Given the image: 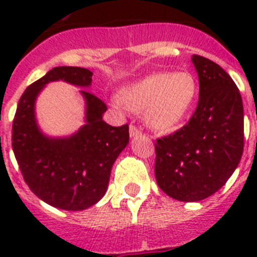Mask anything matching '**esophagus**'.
Returning a JSON list of instances; mask_svg holds the SVG:
<instances>
[{
	"mask_svg": "<svg viewBox=\"0 0 257 257\" xmlns=\"http://www.w3.org/2000/svg\"><path fill=\"white\" fill-rule=\"evenodd\" d=\"M129 135H131V137H132V139H137V137H140L141 135H143V132H141L140 129L137 128V126H133V125H131V128H129Z\"/></svg>",
	"mask_w": 257,
	"mask_h": 257,
	"instance_id": "obj_1",
	"label": "esophagus"
}]
</instances>
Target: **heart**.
Wrapping results in <instances>:
<instances>
[{"label": "heart", "instance_id": "b5f03b06", "mask_svg": "<svg viewBox=\"0 0 257 257\" xmlns=\"http://www.w3.org/2000/svg\"><path fill=\"white\" fill-rule=\"evenodd\" d=\"M197 93L199 84L191 72H157L121 88L118 98L128 108L143 112L151 129L172 132L189 116Z\"/></svg>", "mask_w": 257, "mask_h": 257}]
</instances>
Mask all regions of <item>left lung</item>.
I'll use <instances>...</instances> for the list:
<instances>
[{"instance_id":"8db88e82","label":"left lung","mask_w":257,"mask_h":257,"mask_svg":"<svg viewBox=\"0 0 257 257\" xmlns=\"http://www.w3.org/2000/svg\"><path fill=\"white\" fill-rule=\"evenodd\" d=\"M199 76V104L173 135L159 139L155 175L161 191L179 201H200L217 192L237 168L244 147V109L231 76L192 56Z\"/></svg>"}]
</instances>
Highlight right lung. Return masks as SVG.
Listing matches in <instances>:
<instances>
[{"mask_svg":"<svg viewBox=\"0 0 257 257\" xmlns=\"http://www.w3.org/2000/svg\"><path fill=\"white\" fill-rule=\"evenodd\" d=\"M92 76L78 66L53 68L26 88L13 120L12 147L25 183L42 201L65 211H82L102 199L113 164L129 143L128 124L112 126L102 120L106 105L86 90ZM53 81L84 88L86 124L70 137H48L37 122V97Z\"/></svg>","mask_w":257,"mask_h":257,"instance_id":"1","label":"right lung"}]
</instances>
